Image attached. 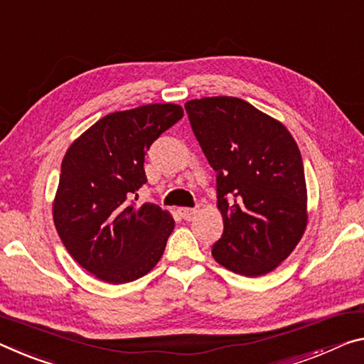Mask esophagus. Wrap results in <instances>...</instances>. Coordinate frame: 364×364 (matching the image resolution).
I'll return each instance as SVG.
<instances>
[{
	"instance_id": "1",
	"label": "esophagus",
	"mask_w": 364,
	"mask_h": 364,
	"mask_svg": "<svg viewBox=\"0 0 364 364\" xmlns=\"http://www.w3.org/2000/svg\"><path fill=\"white\" fill-rule=\"evenodd\" d=\"M196 212H198V210L189 209V207H180V209H178V213H180L184 220H189V218H191Z\"/></svg>"
}]
</instances>
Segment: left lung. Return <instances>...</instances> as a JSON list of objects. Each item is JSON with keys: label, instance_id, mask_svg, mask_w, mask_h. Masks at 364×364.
Here are the masks:
<instances>
[{"label": "left lung", "instance_id": "obj_1", "mask_svg": "<svg viewBox=\"0 0 364 364\" xmlns=\"http://www.w3.org/2000/svg\"><path fill=\"white\" fill-rule=\"evenodd\" d=\"M196 139L217 171L218 264L246 277L269 274L291 255L308 223L304 168L284 124L236 97L186 102Z\"/></svg>", "mask_w": 364, "mask_h": 364}]
</instances>
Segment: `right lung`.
Instances as JSON below:
<instances>
[{
    "label": "right lung",
    "mask_w": 364,
    "mask_h": 364,
    "mask_svg": "<svg viewBox=\"0 0 364 364\" xmlns=\"http://www.w3.org/2000/svg\"><path fill=\"white\" fill-rule=\"evenodd\" d=\"M183 118L175 103L114 112L82 132L63 159L53 222L80 267L107 284H128L157 265L175 228L170 212L132 196L147 183L144 157Z\"/></svg>",
    "instance_id": "1"
}]
</instances>
